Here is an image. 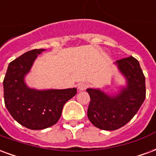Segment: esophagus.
<instances>
[{
  "mask_svg": "<svg viewBox=\"0 0 156 156\" xmlns=\"http://www.w3.org/2000/svg\"><path fill=\"white\" fill-rule=\"evenodd\" d=\"M88 87V84L87 83H80L78 84V88L79 90H84Z\"/></svg>",
  "mask_w": 156,
  "mask_h": 156,
  "instance_id": "1",
  "label": "esophagus"
}]
</instances>
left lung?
<instances>
[{
  "mask_svg": "<svg viewBox=\"0 0 156 156\" xmlns=\"http://www.w3.org/2000/svg\"><path fill=\"white\" fill-rule=\"evenodd\" d=\"M116 64L128 83L119 94L109 96L99 89H87L90 96L88 119L104 130H115L125 125L136 115L145 98V78L137 59L130 56L118 60Z\"/></svg>",
  "mask_w": 156,
  "mask_h": 156,
  "instance_id": "1",
  "label": "left lung"
}]
</instances>
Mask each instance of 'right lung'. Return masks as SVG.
<instances>
[{
  "mask_svg": "<svg viewBox=\"0 0 156 156\" xmlns=\"http://www.w3.org/2000/svg\"><path fill=\"white\" fill-rule=\"evenodd\" d=\"M42 51H27L11 62L3 80L4 101L9 113L22 126L35 130L56 124L65 103L77 94L76 88L38 91L27 88L24 76Z\"/></svg>",
  "mask_w": 156,
  "mask_h": 156,
  "instance_id": "right-lung-1",
  "label": "right lung"
}]
</instances>
